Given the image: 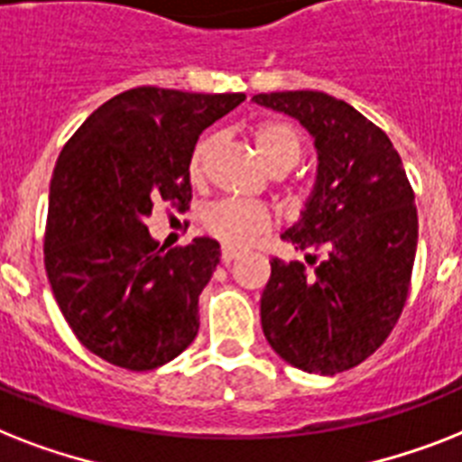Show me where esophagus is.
Instances as JSON below:
<instances>
[{
	"label": "esophagus",
	"mask_w": 462,
	"mask_h": 462,
	"mask_svg": "<svg viewBox=\"0 0 462 462\" xmlns=\"http://www.w3.org/2000/svg\"><path fill=\"white\" fill-rule=\"evenodd\" d=\"M239 256H242V249H235V246H223V251H220V261H223L225 265H230L232 261H237Z\"/></svg>",
	"instance_id": "esophagus-1"
}]
</instances>
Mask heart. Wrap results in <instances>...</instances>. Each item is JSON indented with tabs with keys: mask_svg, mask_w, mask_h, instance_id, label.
I'll use <instances>...</instances> for the list:
<instances>
[{
	"mask_svg": "<svg viewBox=\"0 0 462 462\" xmlns=\"http://www.w3.org/2000/svg\"><path fill=\"white\" fill-rule=\"evenodd\" d=\"M254 144H256L261 159L270 172L282 175L301 161L303 156V134L299 127L280 118L261 121L251 130ZM216 134H206L194 144L187 171L192 180H204L208 163H211L213 149H216ZM206 232L220 239L227 246H244L251 239H256L261 232L268 230L270 213L261 204H249L239 199H220L211 204L201 216Z\"/></svg>",
	"mask_w": 462,
	"mask_h": 462,
	"instance_id": "b5f03b06",
	"label": "heart"
}]
</instances>
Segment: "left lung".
Segmentation results:
<instances>
[{
	"mask_svg": "<svg viewBox=\"0 0 462 462\" xmlns=\"http://www.w3.org/2000/svg\"><path fill=\"white\" fill-rule=\"evenodd\" d=\"M254 101L296 118L318 149L316 187L282 232L310 265L270 261L263 335L299 370L344 373L384 344L406 306L418 249L413 187L392 140L346 101L313 89Z\"/></svg>",
	"mask_w": 462,
	"mask_h": 462,
	"instance_id": "1",
	"label": "left lung"
}]
</instances>
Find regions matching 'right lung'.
I'll return each mask as SVG.
<instances>
[{
  "mask_svg": "<svg viewBox=\"0 0 462 462\" xmlns=\"http://www.w3.org/2000/svg\"><path fill=\"white\" fill-rule=\"evenodd\" d=\"M246 99L134 88L101 104L61 149L49 185L44 268L63 318L111 365L153 370L199 332V294L220 244L159 249L144 220L159 201L187 208V161L206 127Z\"/></svg>",
  "mask_w": 462,
  "mask_h": 462,
  "instance_id": "1",
  "label": "right lung"
}]
</instances>
